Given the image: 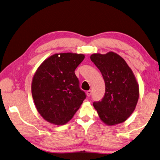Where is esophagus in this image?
<instances>
[{
    "mask_svg": "<svg viewBox=\"0 0 160 160\" xmlns=\"http://www.w3.org/2000/svg\"><path fill=\"white\" fill-rule=\"evenodd\" d=\"M86 94H87V96H88V97H89L90 96L92 95V90H88V91H87Z\"/></svg>",
    "mask_w": 160,
    "mask_h": 160,
    "instance_id": "34e87169",
    "label": "esophagus"
}]
</instances>
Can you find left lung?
Returning a JSON list of instances; mask_svg holds the SVG:
<instances>
[{
    "label": "left lung",
    "mask_w": 160,
    "mask_h": 160,
    "mask_svg": "<svg viewBox=\"0 0 160 160\" xmlns=\"http://www.w3.org/2000/svg\"><path fill=\"white\" fill-rule=\"evenodd\" d=\"M90 59L101 71L106 86L102 99L94 101L93 105L107 125L123 122L132 114L139 96L138 85L132 69L112 52L93 54Z\"/></svg>",
    "instance_id": "obj_1"
}]
</instances>
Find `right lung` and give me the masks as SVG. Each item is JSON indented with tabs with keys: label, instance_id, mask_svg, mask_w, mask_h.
<instances>
[{
	"label": "right lung",
	"instance_id": "right-lung-1",
	"mask_svg": "<svg viewBox=\"0 0 160 160\" xmlns=\"http://www.w3.org/2000/svg\"><path fill=\"white\" fill-rule=\"evenodd\" d=\"M84 59L82 54H55L44 61L35 73L32 97L37 110L49 122L67 123L86 98L75 74Z\"/></svg>",
	"mask_w": 160,
	"mask_h": 160
}]
</instances>
